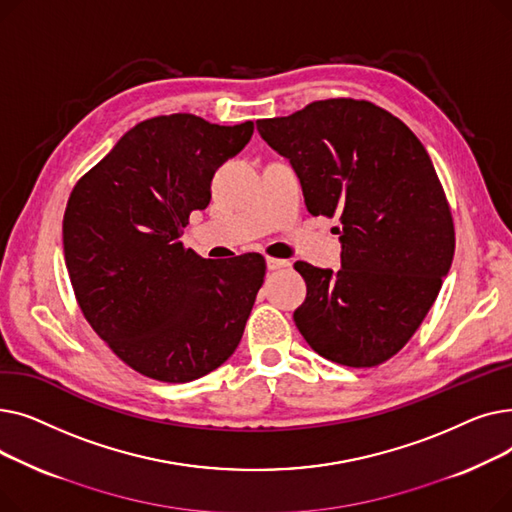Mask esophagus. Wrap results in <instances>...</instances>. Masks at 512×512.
<instances>
[{
	"instance_id": "obj_1",
	"label": "esophagus",
	"mask_w": 512,
	"mask_h": 512,
	"mask_svg": "<svg viewBox=\"0 0 512 512\" xmlns=\"http://www.w3.org/2000/svg\"><path fill=\"white\" fill-rule=\"evenodd\" d=\"M265 265H267V270H282V267H288L290 263H288V261H284V259L267 257V259H265Z\"/></svg>"
}]
</instances>
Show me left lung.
<instances>
[{
    "label": "left lung",
    "mask_w": 512,
    "mask_h": 512,
    "mask_svg": "<svg viewBox=\"0 0 512 512\" xmlns=\"http://www.w3.org/2000/svg\"><path fill=\"white\" fill-rule=\"evenodd\" d=\"M257 130L290 159L309 213L340 222L336 274L294 263L307 284L294 324L334 363L388 361L432 309L454 255L452 213L432 159L405 122L346 97L257 120Z\"/></svg>",
    "instance_id": "left-lung-1"
}]
</instances>
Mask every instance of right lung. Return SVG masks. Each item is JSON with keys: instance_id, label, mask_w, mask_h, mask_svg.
<instances>
[{"instance_id": "1", "label": "right lung", "mask_w": 512, "mask_h": 512, "mask_svg": "<svg viewBox=\"0 0 512 512\" xmlns=\"http://www.w3.org/2000/svg\"><path fill=\"white\" fill-rule=\"evenodd\" d=\"M251 134L253 122L157 116L130 128L72 188L62 234L78 307L97 336L151 380L207 375L245 332L265 259H203L180 238L191 211L209 205L215 170Z\"/></svg>"}]
</instances>
